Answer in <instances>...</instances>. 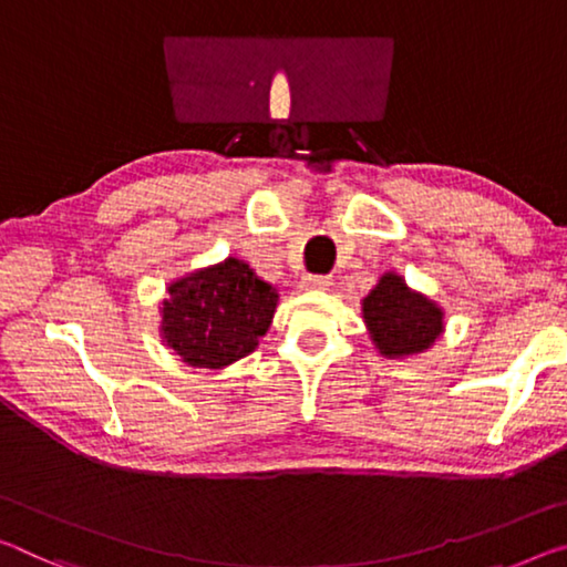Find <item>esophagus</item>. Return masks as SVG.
I'll list each match as a JSON object with an SVG mask.
<instances>
[{"label": "esophagus", "instance_id": "esophagus-1", "mask_svg": "<svg viewBox=\"0 0 567 567\" xmlns=\"http://www.w3.org/2000/svg\"><path fill=\"white\" fill-rule=\"evenodd\" d=\"M330 285H332L330 277H326V275H308L300 280L302 290H328Z\"/></svg>", "mask_w": 567, "mask_h": 567}]
</instances>
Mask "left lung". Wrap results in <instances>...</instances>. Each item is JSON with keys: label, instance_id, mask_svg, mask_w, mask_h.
Returning <instances> with one entry per match:
<instances>
[{"label": "left lung", "instance_id": "8db88e82", "mask_svg": "<svg viewBox=\"0 0 567 567\" xmlns=\"http://www.w3.org/2000/svg\"><path fill=\"white\" fill-rule=\"evenodd\" d=\"M363 318L383 355L399 358L426 350L442 336V310L411 292L396 275H383L363 300Z\"/></svg>", "mask_w": 567, "mask_h": 567}]
</instances>
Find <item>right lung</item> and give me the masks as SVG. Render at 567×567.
<instances>
[{"label": "right lung", "instance_id": "1", "mask_svg": "<svg viewBox=\"0 0 567 567\" xmlns=\"http://www.w3.org/2000/svg\"><path fill=\"white\" fill-rule=\"evenodd\" d=\"M277 292L229 257L168 287L164 340L196 368H221L251 353L275 316Z\"/></svg>", "mask_w": 567, "mask_h": 567}]
</instances>
